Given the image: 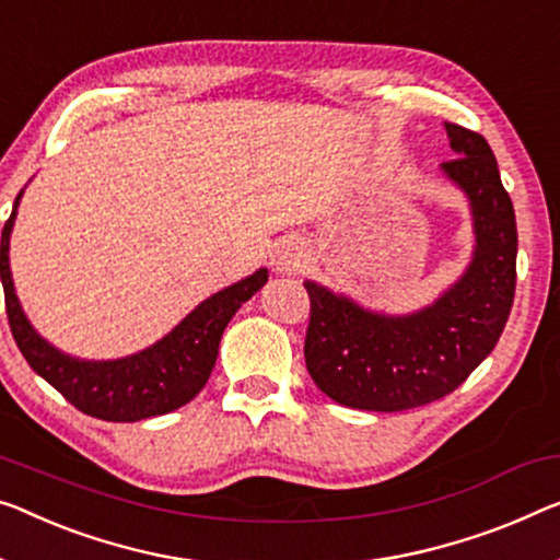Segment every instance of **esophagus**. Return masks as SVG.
Returning a JSON list of instances; mask_svg holds the SVG:
<instances>
[{
	"label": "esophagus",
	"mask_w": 560,
	"mask_h": 560,
	"mask_svg": "<svg viewBox=\"0 0 560 560\" xmlns=\"http://www.w3.org/2000/svg\"><path fill=\"white\" fill-rule=\"evenodd\" d=\"M271 264L279 273H296L304 269L306 264V246L302 238L289 236L281 238L271 252Z\"/></svg>",
	"instance_id": "1"
}]
</instances>
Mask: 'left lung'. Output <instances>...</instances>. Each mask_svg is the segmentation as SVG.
I'll return each instance as SVG.
<instances>
[{
  "label": "left lung",
  "instance_id": "left-lung-1",
  "mask_svg": "<svg viewBox=\"0 0 560 560\" xmlns=\"http://www.w3.org/2000/svg\"><path fill=\"white\" fill-rule=\"evenodd\" d=\"M445 130L457 158L440 171L463 190L472 215L475 246L463 277L412 314L372 312L304 281L312 299L306 370L345 407L402 412L435 402L470 377L505 329L518 256L513 200L488 140L455 122H445Z\"/></svg>",
  "mask_w": 560,
  "mask_h": 560
}]
</instances>
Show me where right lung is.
Wrapping results in <instances>:
<instances>
[{
	"label": "right lung",
	"instance_id": "1",
	"mask_svg": "<svg viewBox=\"0 0 560 560\" xmlns=\"http://www.w3.org/2000/svg\"><path fill=\"white\" fill-rule=\"evenodd\" d=\"M24 188L14 198L10 221L2 229L0 279L4 287L7 319L12 337L42 380H47L80 412L107 422H138L145 417L168 415L188 405L211 377L223 329L241 304L248 302L269 281V269L215 291L200 302L186 319L158 339L120 360H80L57 349L32 327L16 299L10 269V236Z\"/></svg>",
	"mask_w": 560,
	"mask_h": 560
}]
</instances>
